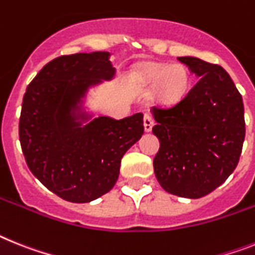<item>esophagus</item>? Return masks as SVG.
Instances as JSON below:
<instances>
[{"mask_svg": "<svg viewBox=\"0 0 255 255\" xmlns=\"http://www.w3.org/2000/svg\"><path fill=\"white\" fill-rule=\"evenodd\" d=\"M154 126V121L153 118L150 117L149 114H145L144 117V128H145V132H150L151 128Z\"/></svg>", "mask_w": 255, "mask_h": 255, "instance_id": "34e87169", "label": "esophagus"}]
</instances>
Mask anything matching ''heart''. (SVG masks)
<instances>
[{"label": "heart", "instance_id": "1", "mask_svg": "<svg viewBox=\"0 0 255 255\" xmlns=\"http://www.w3.org/2000/svg\"><path fill=\"white\" fill-rule=\"evenodd\" d=\"M145 84L157 88V97L162 102H176L187 95L190 87V75L181 65L149 63L141 71Z\"/></svg>", "mask_w": 255, "mask_h": 255}]
</instances>
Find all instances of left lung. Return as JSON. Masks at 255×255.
<instances>
[{"label":"left lung","instance_id":"1","mask_svg":"<svg viewBox=\"0 0 255 255\" xmlns=\"http://www.w3.org/2000/svg\"><path fill=\"white\" fill-rule=\"evenodd\" d=\"M200 80L171 108H153L154 174L166 192L201 198L236 168L245 138L243 97L223 67L179 57Z\"/></svg>","mask_w":255,"mask_h":255}]
</instances>
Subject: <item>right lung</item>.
Masks as SVG:
<instances>
[{"label": "right lung", "mask_w": 255, "mask_h": 255, "mask_svg": "<svg viewBox=\"0 0 255 255\" xmlns=\"http://www.w3.org/2000/svg\"><path fill=\"white\" fill-rule=\"evenodd\" d=\"M110 57L92 51L53 59L23 97L19 138L25 162L49 190L75 204L113 189L122 158L144 133L141 113L117 121L88 108L92 88L117 75Z\"/></svg>", "instance_id": "1"}]
</instances>
